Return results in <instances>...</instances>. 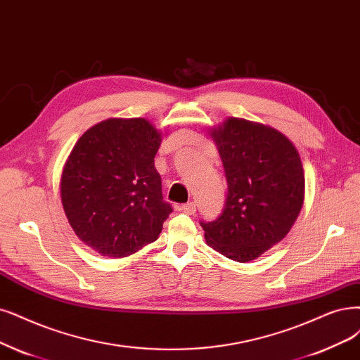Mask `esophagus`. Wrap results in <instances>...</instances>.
Instances as JSON below:
<instances>
[{
	"label": "esophagus",
	"mask_w": 360,
	"mask_h": 360,
	"mask_svg": "<svg viewBox=\"0 0 360 360\" xmlns=\"http://www.w3.org/2000/svg\"><path fill=\"white\" fill-rule=\"evenodd\" d=\"M181 210L184 212V214H187V215H194L195 214V203L190 202L187 205H182Z\"/></svg>",
	"instance_id": "esophagus-1"
}]
</instances>
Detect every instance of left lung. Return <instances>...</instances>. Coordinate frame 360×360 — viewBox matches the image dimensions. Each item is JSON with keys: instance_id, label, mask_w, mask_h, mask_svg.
<instances>
[{"instance_id": "obj_1", "label": "left lung", "mask_w": 360, "mask_h": 360, "mask_svg": "<svg viewBox=\"0 0 360 360\" xmlns=\"http://www.w3.org/2000/svg\"><path fill=\"white\" fill-rule=\"evenodd\" d=\"M227 198L222 214L202 221L206 243L237 262L258 258L289 233L304 203L301 158L283 133L243 118L212 129Z\"/></svg>"}]
</instances>
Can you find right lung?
<instances>
[{"mask_svg": "<svg viewBox=\"0 0 360 360\" xmlns=\"http://www.w3.org/2000/svg\"><path fill=\"white\" fill-rule=\"evenodd\" d=\"M160 133L145 118H108L77 141L60 178L72 230L103 257L135 254L162 233L173 210L163 200L154 157Z\"/></svg>", "mask_w": 360, "mask_h": 360, "instance_id": "add662e5", "label": "right lung"}]
</instances>
